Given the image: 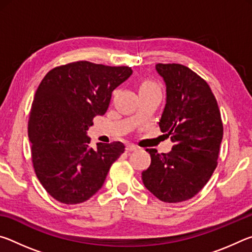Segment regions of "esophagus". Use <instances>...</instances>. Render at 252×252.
Returning <instances> with one entry per match:
<instances>
[{"label":"esophagus","mask_w":252,"mask_h":252,"mask_svg":"<svg viewBox=\"0 0 252 252\" xmlns=\"http://www.w3.org/2000/svg\"><path fill=\"white\" fill-rule=\"evenodd\" d=\"M126 151H133V150H136V147L133 146V144H126Z\"/></svg>","instance_id":"1"}]
</instances>
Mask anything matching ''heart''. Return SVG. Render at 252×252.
<instances>
[{
    "instance_id": "obj_1",
    "label": "heart",
    "mask_w": 252,
    "mask_h": 252,
    "mask_svg": "<svg viewBox=\"0 0 252 252\" xmlns=\"http://www.w3.org/2000/svg\"><path fill=\"white\" fill-rule=\"evenodd\" d=\"M150 88H157V85L153 82H150V81H146V82H143L141 84L140 90H141V89H150Z\"/></svg>"
}]
</instances>
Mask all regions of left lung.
Instances as JSON below:
<instances>
[{
	"label": "left lung",
	"mask_w": 252,
	"mask_h": 252,
	"mask_svg": "<svg viewBox=\"0 0 252 252\" xmlns=\"http://www.w3.org/2000/svg\"><path fill=\"white\" fill-rule=\"evenodd\" d=\"M156 70L167 87L159 126L174 144L168 153L147 149L151 163L142 181L161 201L176 203L194 197L211 178L223 126L216 97L202 78L177 63H158Z\"/></svg>",
	"instance_id": "1"
}]
</instances>
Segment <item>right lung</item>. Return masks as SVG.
<instances>
[{"mask_svg": "<svg viewBox=\"0 0 252 252\" xmlns=\"http://www.w3.org/2000/svg\"><path fill=\"white\" fill-rule=\"evenodd\" d=\"M132 74L129 66L88 61L48 72L37 88L29 119L33 168L50 195L65 204L87 201L101 189L122 142L91 148L87 131L103 116L112 91Z\"/></svg>", "mask_w": 252, "mask_h": 252, "instance_id": "1", "label": "right lung"}]
</instances>
